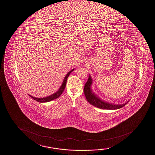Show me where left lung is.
Instances as JSON below:
<instances>
[{
	"label": "left lung",
	"instance_id": "obj_1",
	"mask_svg": "<svg viewBox=\"0 0 155 155\" xmlns=\"http://www.w3.org/2000/svg\"><path fill=\"white\" fill-rule=\"evenodd\" d=\"M93 80L91 75H89L88 80L85 84L84 88V94L85 95L86 98L88 102L91 103V105L100 109H105V110H116L121 108L124 107L128 102L123 104H112L107 103V102H104L100 99L99 98L96 96L91 89V84L93 83Z\"/></svg>",
	"mask_w": 155,
	"mask_h": 155
}]
</instances>
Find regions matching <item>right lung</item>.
I'll use <instances>...</instances> for the list:
<instances>
[{
    "mask_svg": "<svg viewBox=\"0 0 155 155\" xmlns=\"http://www.w3.org/2000/svg\"><path fill=\"white\" fill-rule=\"evenodd\" d=\"M73 70H74V69L71 70V71H70L67 74L66 77H64V81H63V82H62L60 88H59L58 91H57V92H56L55 93H54L53 94H52V95L49 96L45 97V98H35V97H34L31 96L30 95H29V96H30V97H31L33 99L36 100L37 101L39 102H46L51 101H52V100L55 99L56 98H58L59 97H60L61 94L63 93V91H64V88H65V87H66V83H67V78H68L70 74Z\"/></svg>",
    "mask_w": 155,
    "mask_h": 155,
    "instance_id": "obj_1",
    "label": "right lung"
}]
</instances>
